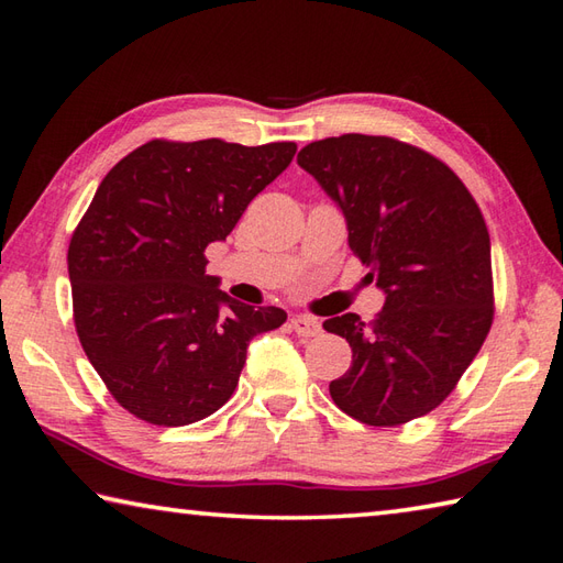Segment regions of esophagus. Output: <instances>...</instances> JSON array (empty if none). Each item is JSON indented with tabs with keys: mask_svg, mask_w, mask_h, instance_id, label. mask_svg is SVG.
Masks as SVG:
<instances>
[{
	"mask_svg": "<svg viewBox=\"0 0 563 563\" xmlns=\"http://www.w3.org/2000/svg\"><path fill=\"white\" fill-rule=\"evenodd\" d=\"M290 327H292L297 336H302V339H312V336H319V333H321V321L314 319V317H307V314L292 317Z\"/></svg>",
	"mask_w": 563,
	"mask_h": 563,
	"instance_id": "esophagus-1",
	"label": "esophagus"
}]
</instances>
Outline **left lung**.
I'll return each mask as SVG.
<instances>
[{
    "label": "left lung",
    "mask_w": 563,
    "mask_h": 563,
    "mask_svg": "<svg viewBox=\"0 0 563 563\" xmlns=\"http://www.w3.org/2000/svg\"><path fill=\"white\" fill-rule=\"evenodd\" d=\"M297 164L349 224V244L385 292L373 324L349 312L324 329L351 343L349 373L329 385L343 413L399 426L445 401L494 321L492 239L450 166L394 137L309 142Z\"/></svg>",
    "instance_id": "1"
}]
</instances>
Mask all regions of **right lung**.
Instances as JSON below:
<instances>
[{
	"mask_svg": "<svg viewBox=\"0 0 563 563\" xmlns=\"http://www.w3.org/2000/svg\"><path fill=\"white\" fill-rule=\"evenodd\" d=\"M295 152L152 140L97 188L67 251L75 327L113 399L142 421L174 428L218 411L249 341L288 319L220 290L206 246L224 242Z\"/></svg>",
	"mask_w": 563,
	"mask_h": 563,
	"instance_id": "1",
	"label": "right lung"
}]
</instances>
